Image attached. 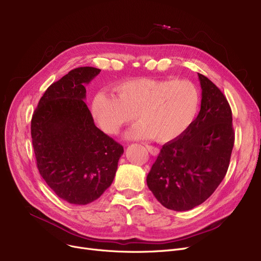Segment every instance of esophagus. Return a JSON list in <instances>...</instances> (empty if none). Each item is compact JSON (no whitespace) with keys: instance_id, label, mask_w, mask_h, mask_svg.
Returning a JSON list of instances; mask_svg holds the SVG:
<instances>
[{"instance_id":"obj_1","label":"esophagus","mask_w":261,"mask_h":261,"mask_svg":"<svg viewBox=\"0 0 261 261\" xmlns=\"http://www.w3.org/2000/svg\"><path fill=\"white\" fill-rule=\"evenodd\" d=\"M146 148H147L148 151L150 152V154H152V155H158V154L160 153V149H159V148H156V147L146 145Z\"/></svg>"}]
</instances>
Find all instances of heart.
Instances as JSON below:
<instances>
[{
    "label": "heart",
    "mask_w": 261,
    "mask_h": 261,
    "mask_svg": "<svg viewBox=\"0 0 261 261\" xmlns=\"http://www.w3.org/2000/svg\"><path fill=\"white\" fill-rule=\"evenodd\" d=\"M113 90L116 96L100 92L92 102L96 123L110 135L136 115L141 122L127 133L128 139L171 142L186 132L198 112L199 92L187 80L142 77L118 82Z\"/></svg>",
    "instance_id": "obj_1"
}]
</instances>
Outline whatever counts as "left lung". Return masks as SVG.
I'll return each instance as SVG.
<instances>
[{"instance_id": "obj_1", "label": "left lung", "mask_w": 261, "mask_h": 261, "mask_svg": "<svg viewBox=\"0 0 261 261\" xmlns=\"http://www.w3.org/2000/svg\"><path fill=\"white\" fill-rule=\"evenodd\" d=\"M201 109L184 134L163 146L147 185L168 210L184 212L207 200L226 174L235 142L223 93L202 74Z\"/></svg>"}]
</instances>
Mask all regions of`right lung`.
<instances>
[{"label": "right lung", "instance_id": "right-lung-1", "mask_svg": "<svg viewBox=\"0 0 261 261\" xmlns=\"http://www.w3.org/2000/svg\"><path fill=\"white\" fill-rule=\"evenodd\" d=\"M100 73L77 67L48 87L32 118L37 167L60 199L86 205L112 184L123 147L95 126L86 85Z\"/></svg>", "mask_w": 261, "mask_h": 261}]
</instances>
